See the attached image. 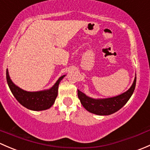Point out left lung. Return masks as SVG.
I'll list each match as a JSON object with an SVG mask.
<instances>
[{"mask_svg":"<svg viewBox=\"0 0 150 150\" xmlns=\"http://www.w3.org/2000/svg\"><path fill=\"white\" fill-rule=\"evenodd\" d=\"M136 82L137 77H135L132 86L127 91L114 97L107 99H93L86 96L79 90H78V96L81 103L87 111L98 115H109L118 111L127 103L134 93Z\"/></svg>","mask_w":150,"mask_h":150,"instance_id":"left-lung-1","label":"left lung"}]
</instances>
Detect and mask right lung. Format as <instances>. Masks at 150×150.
Here are the masks:
<instances>
[{"label":"right lung","mask_w":150,"mask_h":150,"mask_svg":"<svg viewBox=\"0 0 150 150\" xmlns=\"http://www.w3.org/2000/svg\"><path fill=\"white\" fill-rule=\"evenodd\" d=\"M64 76L65 75L60 77L56 83L48 90L30 92L22 90L13 83L8 75V69H6L7 83L11 93H13L16 100L22 106L34 111L47 110L54 104L58 94L59 84Z\"/></svg>","instance_id":"obj_1"}]
</instances>
